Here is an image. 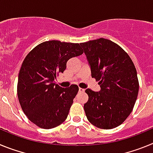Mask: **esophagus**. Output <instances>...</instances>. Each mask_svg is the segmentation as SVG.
<instances>
[{
	"instance_id": "34e87169",
	"label": "esophagus",
	"mask_w": 153,
	"mask_h": 153,
	"mask_svg": "<svg viewBox=\"0 0 153 153\" xmlns=\"http://www.w3.org/2000/svg\"><path fill=\"white\" fill-rule=\"evenodd\" d=\"M84 91H85L84 89L80 88V87H79V92H80V93H83V92H84Z\"/></svg>"
}]
</instances>
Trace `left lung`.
Instances as JSON below:
<instances>
[{
	"instance_id": "obj_1",
	"label": "left lung",
	"mask_w": 153,
	"mask_h": 153,
	"mask_svg": "<svg viewBox=\"0 0 153 153\" xmlns=\"http://www.w3.org/2000/svg\"><path fill=\"white\" fill-rule=\"evenodd\" d=\"M91 67V76L101 90H85L89 99L84 110L89 122L102 129L116 128L132 111L139 93L135 65L118 44L100 38L81 43Z\"/></svg>"
}]
</instances>
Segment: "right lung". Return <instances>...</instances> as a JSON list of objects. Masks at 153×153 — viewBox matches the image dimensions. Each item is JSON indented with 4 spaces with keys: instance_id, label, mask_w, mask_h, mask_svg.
I'll list each match as a JSON object with an SVG mask.
<instances>
[{
    "instance_id": "add662e5",
    "label": "right lung",
    "mask_w": 153,
    "mask_h": 153,
    "mask_svg": "<svg viewBox=\"0 0 153 153\" xmlns=\"http://www.w3.org/2000/svg\"><path fill=\"white\" fill-rule=\"evenodd\" d=\"M79 44L49 40L38 44L24 58L18 75L17 97L30 122L49 129L64 122L79 87L62 88L54 79L70 58L83 54Z\"/></svg>"
}]
</instances>
